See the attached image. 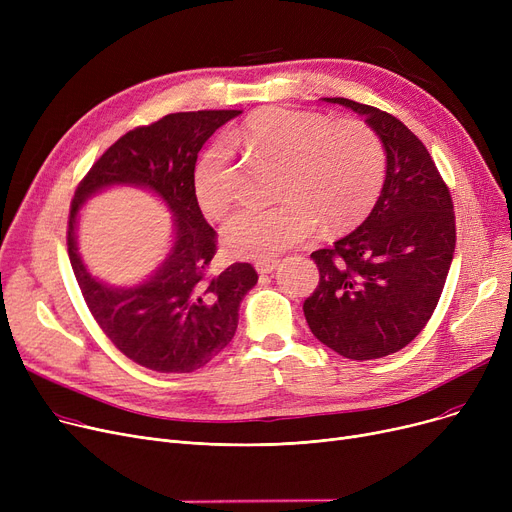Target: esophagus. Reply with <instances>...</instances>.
Wrapping results in <instances>:
<instances>
[{
	"mask_svg": "<svg viewBox=\"0 0 512 512\" xmlns=\"http://www.w3.org/2000/svg\"><path fill=\"white\" fill-rule=\"evenodd\" d=\"M278 263L280 261H276V259H261V261H257L255 263V270L259 272V274H272L276 267H278Z\"/></svg>",
	"mask_w": 512,
	"mask_h": 512,
	"instance_id": "obj_1",
	"label": "esophagus"
}]
</instances>
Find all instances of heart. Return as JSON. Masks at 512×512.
Returning <instances> with one entry per match:
<instances>
[{"label": "heart", "mask_w": 512, "mask_h": 512, "mask_svg": "<svg viewBox=\"0 0 512 512\" xmlns=\"http://www.w3.org/2000/svg\"><path fill=\"white\" fill-rule=\"evenodd\" d=\"M249 153L284 161L280 203L247 207L222 228V245L236 259H270L326 228L353 226L378 201L386 178V155L365 122H332L315 112L265 107L253 112L230 137ZM224 141L199 159L193 188L199 207L220 218L234 199V164Z\"/></svg>", "instance_id": "1"}]
</instances>
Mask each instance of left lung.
Returning a JSON list of instances; mask_svg holds the SVG:
<instances>
[{
  "instance_id": "8db88e82",
  "label": "left lung",
  "mask_w": 512,
  "mask_h": 512,
  "mask_svg": "<svg viewBox=\"0 0 512 512\" xmlns=\"http://www.w3.org/2000/svg\"><path fill=\"white\" fill-rule=\"evenodd\" d=\"M326 103L365 118L386 151V180L367 220L311 253L319 284L303 311L338 355L369 361L405 348L432 317L452 263V199L432 155L392 114L344 97Z\"/></svg>"
}]
</instances>
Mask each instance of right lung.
I'll list each match as a JSON object with an SVG mask.
<instances>
[{"label": "right lung", "instance_id": "obj_1", "mask_svg": "<svg viewBox=\"0 0 512 512\" xmlns=\"http://www.w3.org/2000/svg\"><path fill=\"white\" fill-rule=\"evenodd\" d=\"M238 114L180 112L126 132L95 161L72 199L68 257L89 311L120 353L159 373H191L220 355L234 338L242 299L257 284L251 263H232L222 274L207 276L215 230L205 222L193 188L201 147ZM112 185L145 187L175 218L167 259L134 287L101 283L77 253L79 209Z\"/></svg>", "mask_w": 512, "mask_h": 512}]
</instances>
